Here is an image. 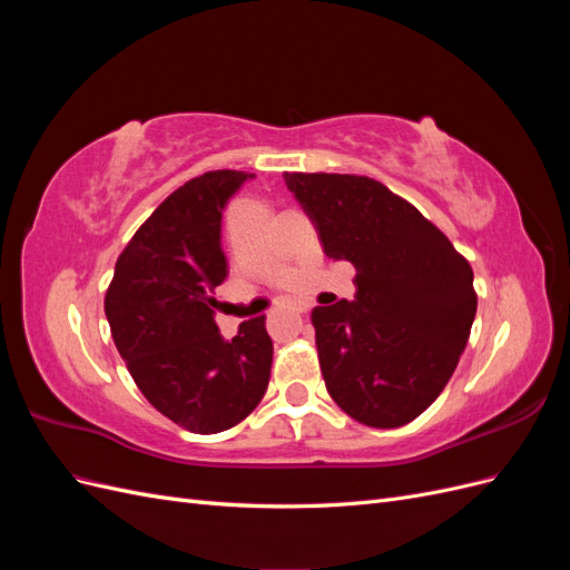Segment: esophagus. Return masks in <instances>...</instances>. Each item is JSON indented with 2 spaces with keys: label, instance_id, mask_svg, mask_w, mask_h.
<instances>
[{
  "label": "esophagus",
  "instance_id": "obj_1",
  "mask_svg": "<svg viewBox=\"0 0 570 570\" xmlns=\"http://www.w3.org/2000/svg\"><path fill=\"white\" fill-rule=\"evenodd\" d=\"M295 312L297 314H306L308 312V304L306 302H295Z\"/></svg>",
  "mask_w": 570,
  "mask_h": 570
}]
</instances>
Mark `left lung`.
<instances>
[{
    "instance_id": "left-lung-1",
    "label": "left lung",
    "mask_w": 570,
    "mask_h": 570,
    "mask_svg": "<svg viewBox=\"0 0 570 570\" xmlns=\"http://www.w3.org/2000/svg\"><path fill=\"white\" fill-rule=\"evenodd\" d=\"M323 252L356 268V295L316 306L321 373L335 404L371 428H400L433 404L471 335V264L442 230L366 176L285 174Z\"/></svg>"
}]
</instances>
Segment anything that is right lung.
<instances>
[{
    "label": "right lung",
    "instance_id": "add662e5",
    "mask_svg": "<svg viewBox=\"0 0 570 570\" xmlns=\"http://www.w3.org/2000/svg\"><path fill=\"white\" fill-rule=\"evenodd\" d=\"M254 174L209 170L168 195L118 256L105 297L132 381L166 419L199 435L245 421L266 394L273 342L264 316L233 340L214 321L228 264L220 220Z\"/></svg>",
    "mask_w": 570,
    "mask_h": 570
}]
</instances>
